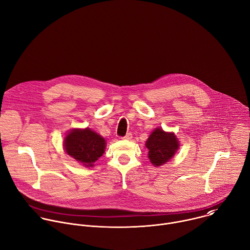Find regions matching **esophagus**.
<instances>
[{"mask_svg":"<svg viewBox=\"0 0 250 250\" xmlns=\"http://www.w3.org/2000/svg\"><path fill=\"white\" fill-rule=\"evenodd\" d=\"M122 139H126V140H130L132 138V134L131 133H126L125 136L121 137Z\"/></svg>","mask_w":250,"mask_h":250,"instance_id":"esophagus-1","label":"esophagus"}]
</instances>
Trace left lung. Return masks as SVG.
I'll use <instances>...</instances> for the list:
<instances>
[{
	"instance_id": "obj_1",
	"label": "left lung",
	"mask_w": 250,
	"mask_h": 250,
	"mask_svg": "<svg viewBox=\"0 0 250 250\" xmlns=\"http://www.w3.org/2000/svg\"><path fill=\"white\" fill-rule=\"evenodd\" d=\"M145 145L150 162L158 167L167 163L175 155L179 148V141L174 133L165 132L159 127L150 134Z\"/></svg>"
}]
</instances>
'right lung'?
I'll list each match as a JSON object with an SVG mask.
<instances>
[{
	"label": "right lung",
	"mask_w": 250,
	"mask_h": 250,
	"mask_svg": "<svg viewBox=\"0 0 250 250\" xmlns=\"http://www.w3.org/2000/svg\"><path fill=\"white\" fill-rule=\"evenodd\" d=\"M65 152L85 167H92L103 155L105 139L90 128L72 129L64 138Z\"/></svg>",
	"instance_id": "right-lung-1"
}]
</instances>
